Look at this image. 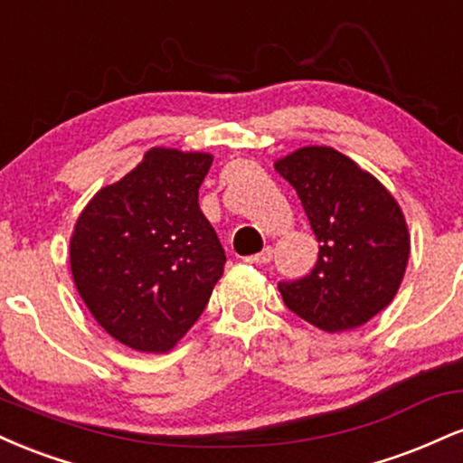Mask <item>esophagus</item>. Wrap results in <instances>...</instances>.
I'll list each match as a JSON object with an SVG mask.
<instances>
[{
  "label": "esophagus",
  "instance_id": "obj_1",
  "mask_svg": "<svg viewBox=\"0 0 463 463\" xmlns=\"http://www.w3.org/2000/svg\"><path fill=\"white\" fill-rule=\"evenodd\" d=\"M243 261H246V263H254V265H265V263H269V261H272V250L265 248L263 252L252 254V257H246V259H243Z\"/></svg>",
  "mask_w": 463,
  "mask_h": 463
}]
</instances>
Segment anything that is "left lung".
Segmentation results:
<instances>
[{
    "label": "left lung",
    "instance_id": "8db88e82",
    "mask_svg": "<svg viewBox=\"0 0 463 463\" xmlns=\"http://www.w3.org/2000/svg\"><path fill=\"white\" fill-rule=\"evenodd\" d=\"M274 167L296 189L320 241L311 274L279 283L287 309L326 333L372 320L394 300L409 259L394 195L333 147H300Z\"/></svg>",
    "mask_w": 463,
    "mask_h": 463
}]
</instances>
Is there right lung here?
Masks as SVG:
<instances>
[{"mask_svg": "<svg viewBox=\"0 0 463 463\" xmlns=\"http://www.w3.org/2000/svg\"><path fill=\"white\" fill-rule=\"evenodd\" d=\"M213 156L152 147L99 189L69 243L73 283L110 337L167 353L204 311L226 254L198 204Z\"/></svg>", "mask_w": 463, "mask_h": 463, "instance_id": "obj_1", "label": "right lung"}]
</instances>
